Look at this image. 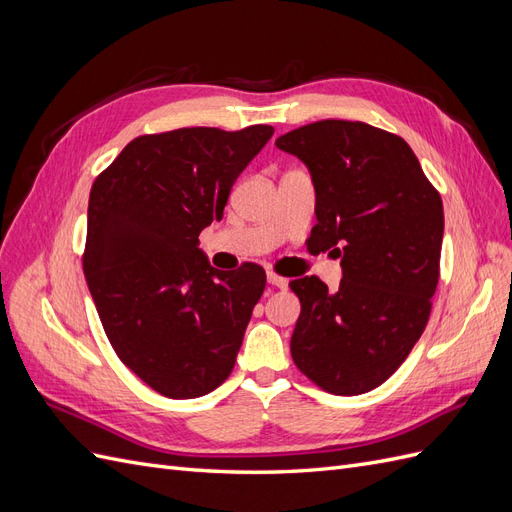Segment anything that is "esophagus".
Wrapping results in <instances>:
<instances>
[{
    "mask_svg": "<svg viewBox=\"0 0 512 512\" xmlns=\"http://www.w3.org/2000/svg\"><path fill=\"white\" fill-rule=\"evenodd\" d=\"M267 282L271 284V286H275V288H280V290H286L288 288V280L286 277H282V275H277V273H267Z\"/></svg>",
    "mask_w": 512,
    "mask_h": 512,
    "instance_id": "esophagus-1",
    "label": "esophagus"
}]
</instances>
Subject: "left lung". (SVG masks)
I'll return each instance as SVG.
<instances>
[{
  "instance_id": "obj_1",
  "label": "left lung",
  "mask_w": 512,
  "mask_h": 512,
  "mask_svg": "<svg viewBox=\"0 0 512 512\" xmlns=\"http://www.w3.org/2000/svg\"><path fill=\"white\" fill-rule=\"evenodd\" d=\"M312 173L309 245L342 256L331 292L292 280L301 316L292 361L322 391L361 395L389 380L423 335L440 280L444 211L404 138L363 121L324 119L275 141Z\"/></svg>"
}]
</instances>
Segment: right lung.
Returning <instances> with one entry per match:
<instances>
[{
  "mask_svg": "<svg viewBox=\"0 0 512 512\" xmlns=\"http://www.w3.org/2000/svg\"><path fill=\"white\" fill-rule=\"evenodd\" d=\"M271 136L262 123L143 134L91 185L89 292L121 363L164 397L207 395L235 367L267 275L252 262L213 269L198 235Z\"/></svg>",
  "mask_w": 512,
  "mask_h": 512,
  "instance_id": "obj_1",
  "label": "right lung"
}]
</instances>
